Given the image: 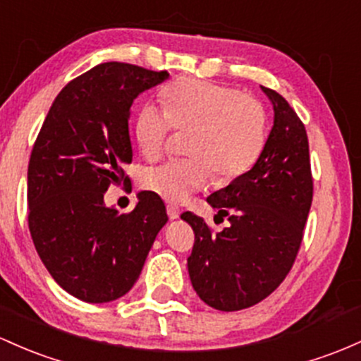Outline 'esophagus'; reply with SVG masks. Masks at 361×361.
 <instances>
[{
	"label": "esophagus",
	"instance_id": "obj_1",
	"mask_svg": "<svg viewBox=\"0 0 361 361\" xmlns=\"http://www.w3.org/2000/svg\"><path fill=\"white\" fill-rule=\"evenodd\" d=\"M168 216H169V219H171V221L178 219V217H180V209H178L176 205L169 204L168 205Z\"/></svg>",
	"mask_w": 361,
	"mask_h": 361
}]
</instances>
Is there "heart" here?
Instances as JSON below:
<instances>
[{"label": "heart", "mask_w": 361, "mask_h": 361, "mask_svg": "<svg viewBox=\"0 0 361 361\" xmlns=\"http://www.w3.org/2000/svg\"><path fill=\"white\" fill-rule=\"evenodd\" d=\"M161 111L145 104L135 120V140L147 159L166 147L171 130L190 132L192 159L168 161L145 169L142 185L161 199L181 204L207 183L231 181L247 173L265 145V111L255 97L207 80L181 78L162 90Z\"/></svg>", "instance_id": "1"}]
</instances>
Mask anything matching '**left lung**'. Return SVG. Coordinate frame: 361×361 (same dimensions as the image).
I'll return each mask as SVG.
<instances>
[{"label":"left lung","instance_id":"left-lung-1","mask_svg":"<svg viewBox=\"0 0 361 361\" xmlns=\"http://www.w3.org/2000/svg\"><path fill=\"white\" fill-rule=\"evenodd\" d=\"M262 90L274 108V125L259 159L207 197L229 226L212 233L202 217L181 214L195 233L188 257L193 290L223 312L262 302L283 283L302 245L314 195L303 123L276 90Z\"/></svg>","mask_w":361,"mask_h":361}]
</instances>
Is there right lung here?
Instances as JSON below:
<instances>
[{
  "mask_svg": "<svg viewBox=\"0 0 361 361\" xmlns=\"http://www.w3.org/2000/svg\"><path fill=\"white\" fill-rule=\"evenodd\" d=\"M168 71L102 63L71 80L47 113L27 171L34 247L59 286L87 303H108L132 290L157 233L168 223L159 195L137 193L132 212L104 204L111 183H128V120L138 94Z\"/></svg>",
  "mask_w": 361,
  "mask_h": 361,
  "instance_id": "add662e5",
  "label": "right lung"
}]
</instances>
